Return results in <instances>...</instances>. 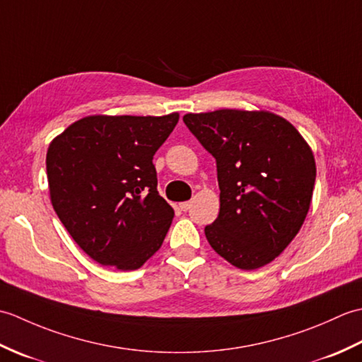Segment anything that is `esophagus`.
<instances>
[{"mask_svg": "<svg viewBox=\"0 0 362 362\" xmlns=\"http://www.w3.org/2000/svg\"><path fill=\"white\" fill-rule=\"evenodd\" d=\"M189 206H191V202H182V204H179V209L182 211H188Z\"/></svg>", "mask_w": 362, "mask_h": 362, "instance_id": "obj_1", "label": "esophagus"}]
</instances>
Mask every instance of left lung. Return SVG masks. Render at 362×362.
I'll return each instance as SVG.
<instances>
[{
	"label": "left lung",
	"instance_id": "8db88e82",
	"mask_svg": "<svg viewBox=\"0 0 362 362\" xmlns=\"http://www.w3.org/2000/svg\"><path fill=\"white\" fill-rule=\"evenodd\" d=\"M216 158L221 209L205 227L214 252L252 271L288 247L308 214L316 161L289 121L271 112L222 109L183 117Z\"/></svg>",
	"mask_w": 362,
	"mask_h": 362
}]
</instances>
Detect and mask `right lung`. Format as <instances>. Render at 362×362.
<instances>
[{"label":"right lung","instance_id":"obj_1","mask_svg":"<svg viewBox=\"0 0 362 362\" xmlns=\"http://www.w3.org/2000/svg\"><path fill=\"white\" fill-rule=\"evenodd\" d=\"M179 113L86 117L51 141L49 196L79 247L103 266L135 271L156 253L174 210L157 191L153 153Z\"/></svg>","mask_w":362,"mask_h":362}]
</instances>
